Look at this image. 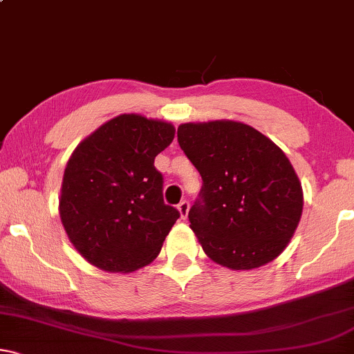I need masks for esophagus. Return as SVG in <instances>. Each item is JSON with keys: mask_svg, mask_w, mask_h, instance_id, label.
Returning a JSON list of instances; mask_svg holds the SVG:
<instances>
[{"mask_svg": "<svg viewBox=\"0 0 354 354\" xmlns=\"http://www.w3.org/2000/svg\"><path fill=\"white\" fill-rule=\"evenodd\" d=\"M178 212H180L181 218L186 220L187 218V212H189V202L181 201L180 204H178Z\"/></svg>", "mask_w": 354, "mask_h": 354, "instance_id": "34e87169", "label": "esophagus"}]
</instances>
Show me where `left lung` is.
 I'll return each mask as SVG.
<instances>
[{"mask_svg": "<svg viewBox=\"0 0 354 354\" xmlns=\"http://www.w3.org/2000/svg\"><path fill=\"white\" fill-rule=\"evenodd\" d=\"M178 142L204 181L187 216L207 257L232 270H252L279 257L304 205L283 150L233 120L183 122Z\"/></svg>", "mask_w": 354, "mask_h": 354, "instance_id": "8db88e82", "label": "left lung"}]
</instances>
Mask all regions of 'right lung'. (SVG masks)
Returning <instances> with one entry per match:
<instances>
[{
	"label": "right lung",
	"mask_w": 354,
	"mask_h": 354,
	"mask_svg": "<svg viewBox=\"0 0 354 354\" xmlns=\"http://www.w3.org/2000/svg\"><path fill=\"white\" fill-rule=\"evenodd\" d=\"M174 131L168 121L124 113L71 153L59 218L75 251L100 270L131 273L149 266L180 218L163 202V178L153 167Z\"/></svg>",
	"instance_id": "add662e5"
}]
</instances>
